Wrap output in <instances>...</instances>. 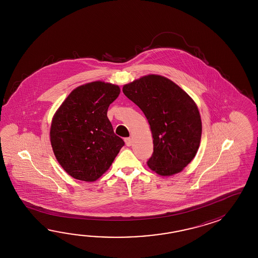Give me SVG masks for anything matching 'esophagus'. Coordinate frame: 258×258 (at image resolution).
Here are the masks:
<instances>
[{
    "label": "esophagus",
    "mask_w": 258,
    "mask_h": 258,
    "mask_svg": "<svg viewBox=\"0 0 258 258\" xmlns=\"http://www.w3.org/2000/svg\"><path fill=\"white\" fill-rule=\"evenodd\" d=\"M124 142L126 144L127 147H130L132 145V138H130V137H127V138L124 139Z\"/></svg>",
    "instance_id": "obj_1"
}]
</instances>
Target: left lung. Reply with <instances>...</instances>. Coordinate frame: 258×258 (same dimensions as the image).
Returning a JSON list of instances; mask_svg holds the SVG:
<instances>
[{
    "label": "left lung",
    "mask_w": 258,
    "mask_h": 258,
    "mask_svg": "<svg viewBox=\"0 0 258 258\" xmlns=\"http://www.w3.org/2000/svg\"><path fill=\"white\" fill-rule=\"evenodd\" d=\"M122 92L148 119L153 137L149 169L160 176L181 172L198 153L202 121L198 105L175 83L148 75L128 83Z\"/></svg>",
    "instance_id": "1"
}]
</instances>
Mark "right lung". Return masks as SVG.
I'll return each instance as SVG.
<instances>
[{
    "instance_id": "obj_1",
    "label": "right lung",
    "mask_w": 258,
    "mask_h": 258,
    "mask_svg": "<svg viewBox=\"0 0 258 258\" xmlns=\"http://www.w3.org/2000/svg\"><path fill=\"white\" fill-rule=\"evenodd\" d=\"M120 92V87L110 83H87L75 88L56 110L50 144L57 161L73 178L97 181L123 147L107 117Z\"/></svg>"
}]
</instances>
